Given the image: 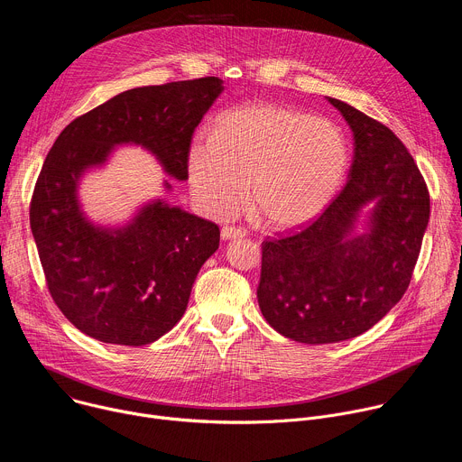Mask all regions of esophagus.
<instances>
[{"label":"esophagus","instance_id":"34e87169","mask_svg":"<svg viewBox=\"0 0 462 462\" xmlns=\"http://www.w3.org/2000/svg\"><path fill=\"white\" fill-rule=\"evenodd\" d=\"M246 232L243 228H236V226H223L221 228V237L223 241H228V239H237V237H245Z\"/></svg>","mask_w":462,"mask_h":462}]
</instances>
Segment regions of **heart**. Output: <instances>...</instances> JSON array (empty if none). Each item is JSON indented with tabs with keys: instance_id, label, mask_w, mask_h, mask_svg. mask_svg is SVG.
I'll return each instance as SVG.
<instances>
[{
	"instance_id": "heart-1",
	"label": "heart",
	"mask_w": 462,
	"mask_h": 462,
	"mask_svg": "<svg viewBox=\"0 0 462 462\" xmlns=\"http://www.w3.org/2000/svg\"><path fill=\"white\" fill-rule=\"evenodd\" d=\"M347 164V139L337 122L257 102L223 113L212 137H197L186 171L208 216L236 214L250 180L254 212L273 226L294 228L333 201Z\"/></svg>"
}]
</instances>
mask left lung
<instances>
[{"instance_id":"8db88e82","label":"left lung","mask_w":462,"mask_h":462,"mask_svg":"<svg viewBox=\"0 0 462 462\" xmlns=\"http://www.w3.org/2000/svg\"><path fill=\"white\" fill-rule=\"evenodd\" d=\"M327 100L353 131L347 184L301 232L263 241L257 287L269 325L312 346L355 338L401 301L430 221L426 182L401 139L356 107Z\"/></svg>"}]
</instances>
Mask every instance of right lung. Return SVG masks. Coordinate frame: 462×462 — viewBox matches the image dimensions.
Instances as JSON below:
<instances>
[{"mask_svg": "<svg viewBox=\"0 0 462 462\" xmlns=\"http://www.w3.org/2000/svg\"><path fill=\"white\" fill-rule=\"evenodd\" d=\"M223 89L221 79L207 77L124 91L75 118L47 153L31 230L54 303L84 335L139 347L171 331L219 248V226L164 199L143 205L122 226L95 225L80 205V179L115 146L135 144L166 175L186 180L193 131Z\"/></svg>", "mask_w": 462, "mask_h": 462, "instance_id": "obj_1", "label": "right lung"}]
</instances>
